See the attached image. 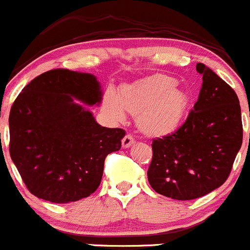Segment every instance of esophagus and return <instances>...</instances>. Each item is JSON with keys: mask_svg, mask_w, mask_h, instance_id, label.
Returning a JSON list of instances; mask_svg holds the SVG:
<instances>
[{"mask_svg": "<svg viewBox=\"0 0 250 250\" xmlns=\"http://www.w3.org/2000/svg\"><path fill=\"white\" fill-rule=\"evenodd\" d=\"M135 143V140H133V137L131 135H126L124 138L122 140V146L123 148H128L131 147V146Z\"/></svg>", "mask_w": 250, "mask_h": 250, "instance_id": "1", "label": "esophagus"}]
</instances>
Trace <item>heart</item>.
Returning <instances> with one entry per match:
<instances>
[{"instance_id":"obj_1","label":"heart","mask_w":250,"mask_h":250,"mask_svg":"<svg viewBox=\"0 0 250 250\" xmlns=\"http://www.w3.org/2000/svg\"><path fill=\"white\" fill-rule=\"evenodd\" d=\"M176 83L175 78L154 74L124 85L119 97L109 90L105 93L104 107L115 122H125L128 112L136 115L138 128L145 135L167 136L180 127L188 104L186 93Z\"/></svg>"}]
</instances>
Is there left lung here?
<instances>
[{"mask_svg":"<svg viewBox=\"0 0 250 250\" xmlns=\"http://www.w3.org/2000/svg\"><path fill=\"white\" fill-rule=\"evenodd\" d=\"M198 101L172 135L153 140L148 181L159 194L177 201L203 197L229 177L243 140L236 92L203 63Z\"/></svg>","mask_w":250,"mask_h":250,"instance_id":"obj_1","label":"left lung"}]
</instances>
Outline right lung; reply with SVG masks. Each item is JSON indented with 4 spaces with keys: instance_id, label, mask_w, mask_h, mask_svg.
Masks as SVG:
<instances>
[{
    "instance_id": "right-lung-1",
    "label": "right lung",
    "mask_w": 250,
    "mask_h": 250,
    "mask_svg": "<svg viewBox=\"0 0 250 250\" xmlns=\"http://www.w3.org/2000/svg\"><path fill=\"white\" fill-rule=\"evenodd\" d=\"M102 96L95 75L68 69L46 71L19 93L9 113V153L34 196L63 204L98 188L105 157L125 136L101 126L88 109Z\"/></svg>"
}]
</instances>
